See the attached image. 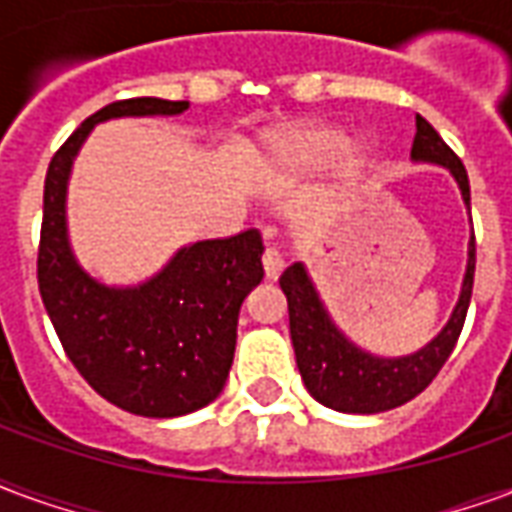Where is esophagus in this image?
<instances>
[{
	"instance_id": "obj_1",
	"label": "esophagus",
	"mask_w": 512,
	"mask_h": 512,
	"mask_svg": "<svg viewBox=\"0 0 512 512\" xmlns=\"http://www.w3.org/2000/svg\"><path fill=\"white\" fill-rule=\"evenodd\" d=\"M263 268H266V279H277L285 268V255L279 252L277 246H268L263 252Z\"/></svg>"
}]
</instances>
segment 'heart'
Segmentation results:
<instances>
[{
    "label": "heart",
    "instance_id": "b5f03b06",
    "mask_svg": "<svg viewBox=\"0 0 512 512\" xmlns=\"http://www.w3.org/2000/svg\"><path fill=\"white\" fill-rule=\"evenodd\" d=\"M329 161H334L337 172L345 178L356 175L365 164L359 147L345 145L343 134L334 128H296L279 136L271 147V169L285 180L307 178Z\"/></svg>",
    "mask_w": 512,
    "mask_h": 512
}]
</instances>
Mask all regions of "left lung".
I'll list each match as a JSON object with an SVG mask.
<instances>
[{
  "label": "left lung",
  "instance_id": "obj_1",
  "mask_svg": "<svg viewBox=\"0 0 512 512\" xmlns=\"http://www.w3.org/2000/svg\"><path fill=\"white\" fill-rule=\"evenodd\" d=\"M411 158L450 169V175L461 189L463 202L469 208L466 167L461 164V158L452 153L450 145L436 134V128L419 115ZM472 285L474 230L469 238V260H466L461 296L447 326L425 348H419L417 354L386 359V356L362 351L334 326L304 263L288 266L279 277V288L288 296L290 340H293L296 365H299L307 392L326 408L345 411V414H378V411H389V408L408 403L436 378L444 362L450 359L452 348L461 337L469 301H472Z\"/></svg>",
  "mask_w": 512,
  "mask_h": 512
}]
</instances>
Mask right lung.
Returning a JSON list of instances; mask_svg holds the SVG:
<instances>
[{
    "mask_svg": "<svg viewBox=\"0 0 512 512\" xmlns=\"http://www.w3.org/2000/svg\"><path fill=\"white\" fill-rule=\"evenodd\" d=\"M189 101L128 98L87 117L54 153L43 189L38 288L65 354L95 392L139 417H183L224 389L235 354L238 312L263 279L257 230L197 241L134 288L90 277L68 241L73 158L112 117L180 115Z\"/></svg>",
    "mask_w": 512,
    "mask_h": 512,
    "instance_id": "obj_1",
    "label": "right lung"
}]
</instances>
